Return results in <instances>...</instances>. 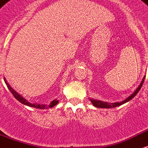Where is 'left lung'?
Returning <instances> with one entry per match:
<instances>
[{"instance_id": "8db88e82", "label": "left lung", "mask_w": 148, "mask_h": 148, "mask_svg": "<svg viewBox=\"0 0 148 148\" xmlns=\"http://www.w3.org/2000/svg\"><path fill=\"white\" fill-rule=\"evenodd\" d=\"M144 78H145V76L144 77L143 80L141 81L140 84L139 85V86L136 88L133 92H132L131 95H130L129 97H127L126 99H124V100H122L121 102H116V103H108V102H103L101 101V100H97V99H90V101L92 102V103L93 104V106L96 107V108H116V107H119V106H121V105L124 104L127 102H129L130 100L134 97V96L136 95V94L138 93L139 91L142 87V85H143V83H144Z\"/></svg>"}]
</instances>
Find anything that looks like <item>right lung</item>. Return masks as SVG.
Listing matches in <instances>:
<instances>
[{
  "instance_id": "right-lung-1",
  "label": "right lung",
  "mask_w": 148,
  "mask_h": 148,
  "mask_svg": "<svg viewBox=\"0 0 148 148\" xmlns=\"http://www.w3.org/2000/svg\"><path fill=\"white\" fill-rule=\"evenodd\" d=\"M4 82L5 84L7 85V87L9 89L10 92H12L13 96H15V98H16L18 101H19L21 103L24 105H27V106H29V107H32V108H38V109H48V108H53L54 106L58 103V100L56 99H54L53 101H52L50 103V104L49 105H46V104H40V103H29V102L27 101V99H26L24 97L20 95V94H18L16 90H14L11 86L9 85V84L7 82V81L5 79V77H4Z\"/></svg>"
}]
</instances>
